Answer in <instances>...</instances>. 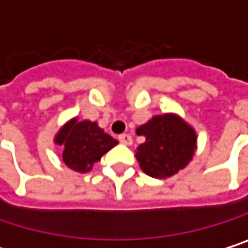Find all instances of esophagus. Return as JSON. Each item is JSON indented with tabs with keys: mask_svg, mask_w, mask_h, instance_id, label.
Masks as SVG:
<instances>
[{
	"mask_svg": "<svg viewBox=\"0 0 248 248\" xmlns=\"http://www.w3.org/2000/svg\"><path fill=\"white\" fill-rule=\"evenodd\" d=\"M119 142H121L122 145L130 146V145H132V136H130V135H126V133H124V135H121V136H119Z\"/></svg>",
	"mask_w": 248,
	"mask_h": 248,
	"instance_id": "1",
	"label": "esophagus"
}]
</instances>
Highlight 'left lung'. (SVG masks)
I'll return each mask as SVG.
<instances>
[{
    "mask_svg": "<svg viewBox=\"0 0 248 248\" xmlns=\"http://www.w3.org/2000/svg\"><path fill=\"white\" fill-rule=\"evenodd\" d=\"M136 133L146 138L136 150V159L140 169L150 177H170L185 169L193 159L197 143L196 132L177 115L153 116L147 124L139 126Z\"/></svg>",
    "mask_w": 248,
    "mask_h": 248,
    "instance_id": "obj_1",
    "label": "left lung"
}]
</instances>
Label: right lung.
<instances>
[{
	"instance_id": "right-lung-1",
	"label": "right lung",
	"mask_w": 248,
	"mask_h": 248,
	"mask_svg": "<svg viewBox=\"0 0 248 248\" xmlns=\"http://www.w3.org/2000/svg\"><path fill=\"white\" fill-rule=\"evenodd\" d=\"M55 143L63 145L62 159L69 169L85 173L101 157L118 145V140L103 132L96 122L71 119L55 136Z\"/></svg>"
}]
</instances>
